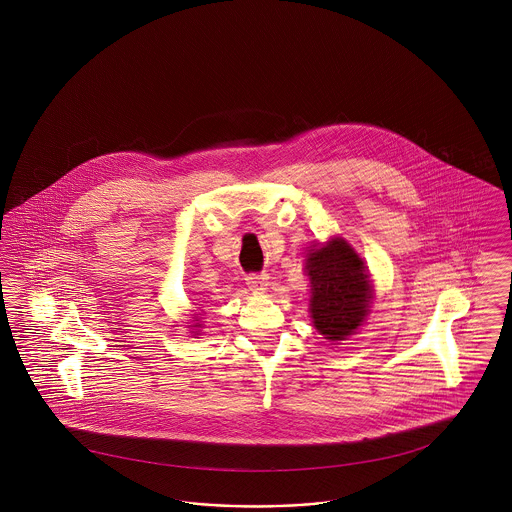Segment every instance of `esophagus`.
Listing matches in <instances>:
<instances>
[{
    "instance_id": "obj_1",
    "label": "esophagus",
    "mask_w": 512,
    "mask_h": 512,
    "mask_svg": "<svg viewBox=\"0 0 512 512\" xmlns=\"http://www.w3.org/2000/svg\"><path fill=\"white\" fill-rule=\"evenodd\" d=\"M245 282H247L249 290H253V292H265L268 286V276L267 274H249V276L245 278Z\"/></svg>"
}]
</instances>
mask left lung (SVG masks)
I'll return each mask as SVG.
<instances>
[{"label":"left lung","instance_id":"left-lung-1","mask_svg":"<svg viewBox=\"0 0 512 512\" xmlns=\"http://www.w3.org/2000/svg\"><path fill=\"white\" fill-rule=\"evenodd\" d=\"M311 317L326 340L351 336L368 315L370 284L359 255L343 240H332L307 255Z\"/></svg>","mask_w":512,"mask_h":512}]
</instances>
